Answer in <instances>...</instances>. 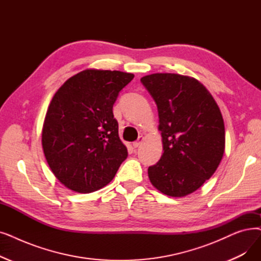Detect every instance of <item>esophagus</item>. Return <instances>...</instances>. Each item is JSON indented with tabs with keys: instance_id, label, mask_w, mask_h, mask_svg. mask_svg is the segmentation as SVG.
<instances>
[{
	"instance_id": "1",
	"label": "esophagus",
	"mask_w": 261,
	"mask_h": 261,
	"mask_svg": "<svg viewBox=\"0 0 261 261\" xmlns=\"http://www.w3.org/2000/svg\"><path fill=\"white\" fill-rule=\"evenodd\" d=\"M143 141H144V137H140L137 142L133 143V147H134V148H138V147L143 143Z\"/></svg>"
}]
</instances>
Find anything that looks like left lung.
Masks as SVG:
<instances>
[{
  "label": "left lung",
  "instance_id": "obj_1",
  "mask_svg": "<svg viewBox=\"0 0 261 261\" xmlns=\"http://www.w3.org/2000/svg\"><path fill=\"white\" fill-rule=\"evenodd\" d=\"M141 82L156 105L164 151L159 162L148 167L150 182L168 196L193 193L217 171L223 158L221 111L194 77L153 73Z\"/></svg>",
  "mask_w": 261,
  "mask_h": 261
}]
</instances>
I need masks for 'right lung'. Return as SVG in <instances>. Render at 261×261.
Instances as JSON below:
<instances>
[{"label":"right lung","mask_w":261,"mask_h":261,"mask_svg":"<svg viewBox=\"0 0 261 261\" xmlns=\"http://www.w3.org/2000/svg\"><path fill=\"white\" fill-rule=\"evenodd\" d=\"M134 74L86 69L53 96L42 127V148L54 176L90 193L110 184L128 151L118 137L113 105Z\"/></svg>","instance_id":"1"}]
</instances>
